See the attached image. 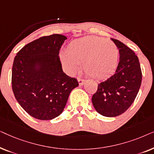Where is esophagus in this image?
<instances>
[{"instance_id":"34e87169","label":"esophagus","mask_w":154,"mask_h":154,"mask_svg":"<svg viewBox=\"0 0 154 154\" xmlns=\"http://www.w3.org/2000/svg\"><path fill=\"white\" fill-rule=\"evenodd\" d=\"M77 80H78V81H79V85H81V86L83 85H84V83H85V80H83V79H80V78H78Z\"/></svg>"}]
</instances>
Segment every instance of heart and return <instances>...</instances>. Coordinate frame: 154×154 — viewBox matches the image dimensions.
<instances>
[{
  "instance_id": "obj_1",
  "label": "heart",
  "mask_w": 154,
  "mask_h": 154,
  "mask_svg": "<svg viewBox=\"0 0 154 154\" xmlns=\"http://www.w3.org/2000/svg\"><path fill=\"white\" fill-rule=\"evenodd\" d=\"M119 50L112 41L97 36L75 39L69 44L66 52L60 54L63 67L73 74L83 64L86 74L95 79H104L117 66Z\"/></svg>"
}]
</instances>
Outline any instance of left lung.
<instances>
[{"instance_id":"1","label":"left lung","mask_w":154,"mask_h":154,"mask_svg":"<svg viewBox=\"0 0 154 154\" xmlns=\"http://www.w3.org/2000/svg\"><path fill=\"white\" fill-rule=\"evenodd\" d=\"M119 52V63L114 74L98 85L92 102L100 114L116 117L127 111L135 100L142 83L137 56L122 42L111 38Z\"/></svg>"}]
</instances>
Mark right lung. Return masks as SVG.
I'll use <instances>...</instances> for the list:
<instances>
[{"instance_id": "obj_1", "label": "right lung", "mask_w": 154, "mask_h": 154, "mask_svg": "<svg viewBox=\"0 0 154 154\" xmlns=\"http://www.w3.org/2000/svg\"><path fill=\"white\" fill-rule=\"evenodd\" d=\"M66 36L52 34L35 40L14 57L12 87L20 106L35 119L49 121L62 113L77 80L63 72L59 52Z\"/></svg>"}]
</instances>
